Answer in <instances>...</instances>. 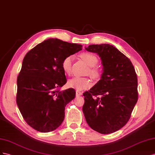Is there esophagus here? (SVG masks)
<instances>
[{
  "label": "esophagus",
  "mask_w": 155,
  "mask_h": 155,
  "mask_svg": "<svg viewBox=\"0 0 155 155\" xmlns=\"http://www.w3.org/2000/svg\"><path fill=\"white\" fill-rule=\"evenodd\" d=\"M82 95V92L80 91L79 90H77L76 91V95L77 96H81Z\"/></svg>",
  "instance_id": "34e87169"
}]
</instances>
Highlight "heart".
Masks as SVG:
<instances>
[{
  "instance_id": "heart-1",
  "label": "heart",
  "mask_w": 155,
  "mask_h": 155,
  "mask_svg": "<svg viewBox=\"0 0 155 155\" xmlns=\"http://www.w3.org/2000/svg\"><path fill=\"white\" fill-rule=\"evenodd\" d=\"M81 57L90 67H94L97 62H98V59H97V57L94 54H91V53L89 52L82 53L81 54ZM73 60V56L72 55L66 56L63 60L62 63H61V66H62L63 70L65 73L70 74L71 72ZM90 73L92 75H94V76H97L98 74L97 70L93 68L90 69ZM68 85L69 87L75 88L77 90H82L90 87L91 86V81L89 78L86 77L74 76L68 81Z\"/></svg>"
}]
</instances>
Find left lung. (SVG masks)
<instances>
[{"instance_id":"1","label":"left lung","mask_w":155,"mask_h":155,"mask_svg":"<svg viewBox=\"0 0 155 155\" xmlns=\"http://www.w3.org/2000/svg\"><path fill=\"white\" fill-rule=\"evenodd\" d=\"M85 49L99 56L103 73L94 87L84 93L82 111L93 130L113 133L126 125L138 101L135 69L130 60L110 44L90 45Z\"/></svg>"}]
</instances>
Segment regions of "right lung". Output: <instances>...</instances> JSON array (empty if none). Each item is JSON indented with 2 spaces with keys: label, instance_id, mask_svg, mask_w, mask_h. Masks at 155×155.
Instances as JSON below:
<instances>
[{
  "label": "right lung",
  "instance_id": "obj_1",
  "mask_svg": "<svg viewBox=\"0 0 155 155\" xmlns=\"http://www.w3.org/2000/svg\"><path fill=\"white\" fill-rule=\"evenodd\" d=\"M80 44L50 38L28 52L17 77V104L25 121L41 132L56 129L65 107L74 97L73 88L59 90L67 82L61 63L82 50Z\"/></svg>",
  "mask_w": 155,
  "mask_h": 155
}]
</instances>
